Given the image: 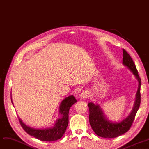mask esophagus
Listing matches in <instances>:
<instances>
[{
    "label": "esophagus",
    "mask_w": 149,
    "mask_h": 149,
    "mask_svg": "<svg viewBox=\"0 0 149 149\" xmlns=\"http://www.w3.org/2000/svg\"><path fill=\"white\" fill-rule=\"evenodd\" d=\"M89 95V92L87 91H84L81 92V93L80 95V98L81 99H85Z\"/></svg>",
    "instance_id": "34e87169"
}]
</instances>
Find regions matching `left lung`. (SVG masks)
<instances>
[{
  "label": "left lung",
  "instance_id": "obj_1",
  "mask_svg": "<svg viewBox=\"0 0 149 149\" xmlns=\"http://www.w3.org/2000/svg\"><path fill=\"white\" fill-rule=\"evenodd\" d=\"M123 63L127 66L136 77L139 82L138 89L136 92L135 104L130 114L126 119L120 123H113L106 118L102 110L98 104L92 103L88 104L89 109V123L95 134L102 138H112L118 137L127 132L131 127L141 103V80L138 75V70L134 61L130 55L124 49H123Z\"/></svg>",
  "mask_w": 149,
  "mask_h": 149
}]
</instances>
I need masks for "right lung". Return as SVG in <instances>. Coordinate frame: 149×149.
<instances>
[{"mask_svg": "<svg viewBox=\"0 0 149 149\" xmlns=\"http://www.w3.org/2000/svg\"><path fill=\"white\" fill-rule=\"evenodd\" d=\"M77 102L73 95H70L62 101L60 106V113L61 118L58 119L52 128L37 129L27 126L19 118L21 126L28 134L43 141H54L61 138L66 130L69 121V111L70 107Z\"/></svg>", "mask_w": 149, "mask_h": 149, "instance_id": "obj_1", "label": "right lung"}]
</instances>
